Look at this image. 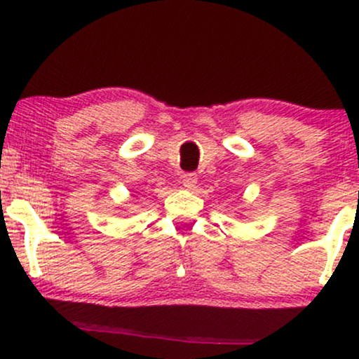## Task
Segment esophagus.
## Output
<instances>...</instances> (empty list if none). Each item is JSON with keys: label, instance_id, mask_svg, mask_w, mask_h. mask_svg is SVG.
I'll return each instance as SVG.
<instances>
[{"label": "esophagus", "instance_id": "obj_1", "mask_svg": "<svg viewBox=\"0 0 359 359\" xmlns=\"http://www.w3.org/2000/svg\"><path fill=\"white\" fill-rule=\"evenodd\" d=\"M183 187L187 189H195L198 187V178L195 175H191V172H188V175L183 176Z\"/></svg>", "mask_w": 359, "mask_h": 359}]
</instances>
